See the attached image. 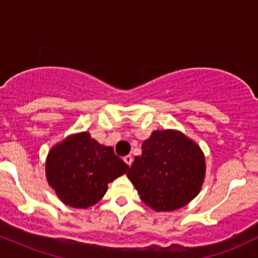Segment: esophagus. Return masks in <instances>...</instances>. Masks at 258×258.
I'll list each match as a JSON object with an SVG mask.
<instances>
[{
  "label": "esophagus",
  "mask_w": 258,
  "mask_h": 258,
  "mask_svg": "<svg viewBox=\"0 0 258 258\" xmlns=\"http://www.w3.org/2000/svg\"><path fill=\"white\" fill-rule=\"evenodd\" d=\"M123 161H125L126 164L128 165V166H131V165H132V161H133V158H132L131 155H126L125 158H123Z\"/></svg>",
  "instance_id": "34e87169"
}]
</instances>
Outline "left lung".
Segmentation results:
<instances>
[{
    "label": "left lung",
    "mask_w": 258,
    "mask_h": 258,
    "mask_svg": "<svg viewBox=\"0 0 258 258\" xmlns=\"http://www.w3.org/2000/svg\"><path fill=\"white\" fill-rule=\"evenodd\" d=\"M127 177L144 204L155 211H173L197 197L205 177L201 149L183 133L154 131L142 144Z\"/></svg>",
    "instance_id": "8db88e82"
}]
</instances>
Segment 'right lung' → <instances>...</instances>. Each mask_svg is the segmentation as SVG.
<instances>
[{
  "instance_id": "1",
  "label": "right lung",
  "mask_w": 258,
  "mask_h": 258,
  "mask_svg": "<svg viewBox=\"0 0 258 258\" xmlns=\"http://www.w3.org/2000/svg\"><path fill=\"white\" fill-rule=\"evenodd\" d=\"M128 165L90 133L70 136L52 148L47 156L46 176L65 205L87 209L102 199L108 183L122 176Z\"/></svg>"
}]
</instances>
